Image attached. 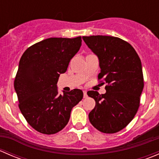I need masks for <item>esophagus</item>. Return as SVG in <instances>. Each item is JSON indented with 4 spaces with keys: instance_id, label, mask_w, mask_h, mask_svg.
I'll list each match as a JSON object with an SVG mask.
<instances>
[{
    "instance_id": "1",
    "label": "esophagus",
    "mask_w": 159,
    "mask_h": 159,
    "mask_svg": "<svg viewBox=\"0 0 159 159\" xmlns=\"http://www.w3.org/2000/svg\"><path fill=\"white\" fill-rule=\"evenodd\" d=\"M83 93H84V98H85L88 97V94H87V91H83Z\"/></svg>"
}]
</instances>
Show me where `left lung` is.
Here are the masks:
<instances>
[{"label": "left lung", "instance_id": "obj_1", "mask_svg": "<svg viewBox=\"0 0 159 159\" xmlns=\"http://www.w3.org/2000/svg\"><path fill=\"white\" fill-rule=\"evenodd\" d=\"M82 38L98 57V79L107 83L105 94L87 92L95 101L89 121L102 132L116 133L131 122L140 105L144 88L141 60L134 48L119 38L93 35Z\"/></svg>", "mask_w": 159, "mask_h": 159}]
</instances>
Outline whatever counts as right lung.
<instances>
[{
    "label": "right lung",
    "mask_w": 159,
    "mask_h": 159,
    "mask_svg": "<svg viewBox=\"0 0 159 159\" xmlns=\"http://www.w3.org/2000/svg\"><path fill=\"white\" fill-rule=\"evenodd\" d=\"M81 37L50 38L24 52L14 80L19 108L28 124L45 134L58 132L69 121L70 111L83 98L80 89L58 94L57 83L79 51Z\"/></svg>",
    "instance_id": "right-lung-1"
}]
</instances>
